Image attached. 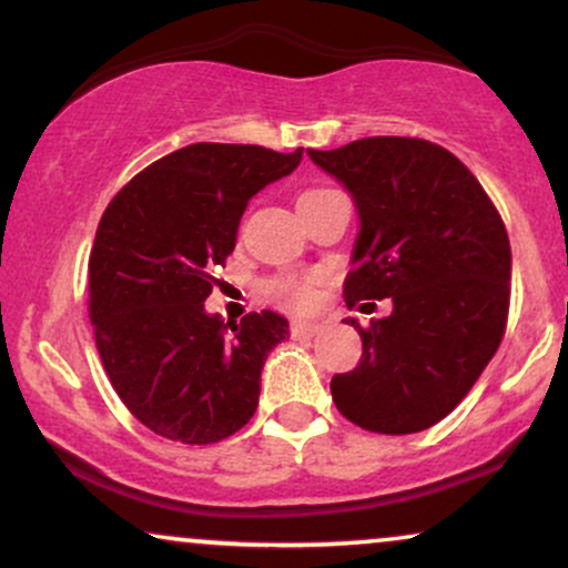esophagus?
<instances>
[{
  "instance_id": "34e87169",
  "label": "esophagus",
  "mask_w": 568,
  "mask_h": 568,
  "mask_svg": "<svg viewBox=\"0 0 568 568\" xmlns=\"http://www.w3.org/2000/svg\"><path fill=\"white\" fill-rule=\"evenodd\" d=\"M317 328H321V325H317L315 321H293L291 323V336L293 338H310V336L317 334Z\"/></svg>"
}]
</instances>
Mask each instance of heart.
<instances>
[{
	"mask_svg": "<svg viewBox=\"0 0 568 568\" xmlns=\"http://www.w3.org/2000/svg\"><path fill=\"white\" fill-rule=\"evenodd\" d=\"M323 192H331V189H306V192H302V197H298V202L306 197H317V194ZM315 288H317V280L312 275H285V277L272 280L270 296L275 298L277 304L288 306V310H310L317 296Z\"/></svg>",
	"mask_w": 568,
	"mask_h": 568,
	"instance_id": "1",
	"label": "heart"
}]
</instances>
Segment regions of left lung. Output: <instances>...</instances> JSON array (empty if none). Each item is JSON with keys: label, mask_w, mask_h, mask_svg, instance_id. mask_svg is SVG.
Returning a JSON list of instances; mask_svg holds the SVG:
<instances>
[{"label": "left lung", "mask_w": 568, "mask_h": 568, "mask_svg": "<svg viewBox=\"0 0 568 568\" xmlns=\"http://www.w3.org/2000/svg\"><path fill=\"white\" fill-rule=\"evenodd\" d=\"M306 152L349 189L361 213L344 302H393V315L349 321L363 355L331 379V395L352 425L422 433L459 406L505 336V221L465 162L433 141L374 135Z\"/></svg>", "instance_id": "obj_1"}]
</instances>
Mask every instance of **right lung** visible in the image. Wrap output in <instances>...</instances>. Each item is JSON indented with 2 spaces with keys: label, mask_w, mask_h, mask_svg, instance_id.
<instances>
[{
  "label": "right lung",
  "mask_w": 568,
  "mask_h": 568,
  "mask_svg": "<svg viewBox=\"0 0 568 568\" xmlns=\"http://www.w3.org/2000/svg\"><path fill=\"white\" fill-rule=\"evenodd\" d=\"M302 154L192 143L133 175L98 221L88 264L98 355L130 414L162 438L219 443L258 406L264 361L288 321L262 310L224 323L202 304L247 202Z\"/></svg>",
  "instance_id": "obj_1"
}]
</instances>
